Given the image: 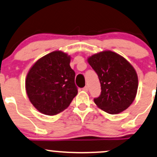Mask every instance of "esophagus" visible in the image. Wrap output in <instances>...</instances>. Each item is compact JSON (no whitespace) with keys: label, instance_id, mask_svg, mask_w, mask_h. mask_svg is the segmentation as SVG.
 <instances>
[{"label":"esophagus","instance_id":"34e87169","mask_svg":"<svg viewBox=\"0 0 157 157\" xmlns=\"http://www.w3.org/2000/svg\"><path fill=\"white\" fill-rule=\"evenodd\" d=\"M88 90H89V87H88V86H85V87L83 88V90L84 91H86V92H87V91H88Z\"/></svg>","mask_w":157,"mask_h":157}]
</instances>
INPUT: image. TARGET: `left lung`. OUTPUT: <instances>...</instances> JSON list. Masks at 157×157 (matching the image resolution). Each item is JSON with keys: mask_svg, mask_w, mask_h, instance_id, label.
I'll return each mask as SVG.
<instances>
[{"mask_svg": "<svg viewBox=\"0 0 157 157\" xmlns=\"http://www.w3.org/2000/svg\"><path fill=\"white\" fill-rule=\"evenodd\" d=\"M88 63L97 73L101 94L94 102L102 110L117 114L126 110L135 99L138 76L127 60L112 51H103L88 58Z\"/></svg>", "mask_w": 157, "mask_h": 157, "instance_id": "obj_1", "label": "left lung"}]
</instances>
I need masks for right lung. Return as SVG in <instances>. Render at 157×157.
I'll return each mask as SVG.
<instances>
[{
    "mask_svg": "<svg viewBox=\"0 0 157 157\" xmlns=\"http://www.w3.org/2000/svg\"><path fill=\"white\" fill-rule=\"evenodd\" d=\"M70 63L67 54L54 51L38 59L29 70L25 83L26 93L33 106L41 113H59L78 93L75 73Z\"/></svg>",
    "mask_w": 157,
    "mask_h": 157,
    "instance_id": "1",
    "label": "right lung"
}]
</instances>
